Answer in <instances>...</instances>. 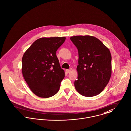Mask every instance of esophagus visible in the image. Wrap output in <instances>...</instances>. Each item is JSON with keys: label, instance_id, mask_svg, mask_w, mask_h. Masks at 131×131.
<instances>
[{"label": "esophagus", "instance_id": "1", "mask_svg": "<svg viewBox=\"0 0 131 131\" xmlns=\"http://www.w3.org/2000/svg\"><path fill=\"white\" fill-rule=\"evenodd\" d=\"M71 70H72V69H67L66 70V72L67 73H70L71 71Z\"/></svg>", "mask_w": 131, "mask_h": 131}]
</instances>
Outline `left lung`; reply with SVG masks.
Listing matches in <instances>:
<instances>
[{
	"instance_id": "1",
	"label": "left lung",
	"mask_w": 131,
	"mask_h": 131,
	"mask_svg": "<svg viewBox=\"0 0 131 131\" xmlns=\"http://www.w3.org/2000/svg\"><path fill=\"white\" fill-rule=\"evenodd\" d=\"M78 51L77 79L74 82L77 91L91 97L102 92L112 74V56L108 49L97 38L91 36L70 38Z\"/></svg>"
}]
</instances>
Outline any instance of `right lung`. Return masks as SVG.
I'll return each mask as SVG.
<instances>
[{
	"mask_svg": "<svg viewBox=\"0 0 131 131\" xmlns=\"http://www.w3.org/2000/svg\"><path fill=\"white\" fill-rule=\"evenodd\" d=\"M66 37L41 38L35 41L22 58V73L31 91L48 98L56 94L65 77L56 55Z\"/></svg>",
	"mask_w": 131,
	"mask_h": 131,
	"instance_id": "obj_1",
	"label": "right lung"
}]
</instances>
